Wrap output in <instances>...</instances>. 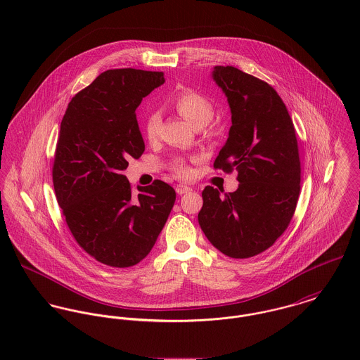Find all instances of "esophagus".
<instances>
[{
	"label": "esophagus",
	"instance_id": "esophagus-1",
	"mask_svg": "<svg viewBox=\"0 0 360 360\" xmlns=\"http://www.w3.org/2000/svg\"><path fill=\"white\" fill-rule=\"evenodd\" d=\"M190 191H191V187H188V186H186V184H177V186H176V193H177L179 195H183V194L190 193Z\"/></svg>",
	"mask_w": 360,
	"mask_h": 360
}]
</instances>
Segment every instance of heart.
Here are the masks:
<instances>
[{
	"label": "heart",
	"mask_w": 360,
	"mask_h": 360,
	"mask_svg": "<svg viewBox=\"0 0 360 360\" xmlns=\"http://www.w3.org/2000/svg\"><path fill=\"white\" fill-rule=\"evenodd\" d=\"M172 105L191 126L197 129L204 127L213 116V105L210 100L193 89H183L177 91L172 98ZM159 126L160 115L158 112H150L144 123V131L150 140H154L156 137ZM173 170L181 177H186L190 173L188 166L183 160L176 162Z\"/></svg>",
	"instance_id": "1"
}]
</instances>
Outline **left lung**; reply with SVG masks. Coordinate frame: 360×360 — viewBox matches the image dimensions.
Masks as SVG:
<instances>
[{
  "label": "left lung",
  "mask_w": 360,
  "mask_h": 360,
  "mask_svg": "<svg viewBox=\"0 0 360 360\" xmlns=\"http://www.w3.org/2000/svg\"><path fill=\"white\" fill-rule=\"evenodd\" d=\"M212 77L227 97L231 127L214 169L238 172V188L202 191L200 226L210 244L236 259L270 248L288 227L301 191V162L285 103L266 82L234 66Z\"/></svg>",
  "instance_id": "1"
}]
</instances>
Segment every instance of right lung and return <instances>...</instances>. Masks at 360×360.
I'll list each match as a JSON object with an SVG mask.
<instances>
[{
  "label": "right lung",
  "mask_w": 360,
  "mask_h": 360,
  "mask_svg": "<svg viewBox=\"0 0 360 360\" xmlns=\"http://www.w3.org/2000/svg\"><path fill=\"white\" fill-rule=\"evenodd\" d=\"M163 83V72L106 70L72 98L60 122L52 167L58 204L77 244L112 267L151 252L176 201L162 180L133 195L123 174L127 159L146 150L136 109Z\"/></svg>",
  "instance_id": "add662e5"
}]
</instances>
